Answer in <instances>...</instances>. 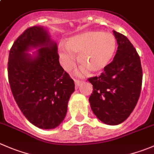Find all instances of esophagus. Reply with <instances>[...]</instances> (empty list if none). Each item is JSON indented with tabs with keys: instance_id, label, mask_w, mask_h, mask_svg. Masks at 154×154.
Listing matches in <instances>:
<instances>
[{
	"instance_id": "1",
	"label": "esophagus",
	"mask_w": 154,
	"mask_h": 154,
	"mask_svg": "<svg viewBox=\"0 0 154 154\" xmlns=\"http://www.w3.org/2000/svg\"><path fill=\"white\" fill-rule=\"evenodd\" d=\"M82 83H83V80H79V79H75V80H74V83H75L76 87H78Z\"/></svg>"
}]
</instances>
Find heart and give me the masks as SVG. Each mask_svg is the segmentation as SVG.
<instances>
[{
	"mask_svg": "<svg viewBox=\"0 0 154 154\" xmlns=\"http://www.w3.org/2000/svg\"><path fill=\"white\" fill-rule=\"evenodd\" d=\"M65 47H59V57L65 69L69 70L74 66V56L78 55L81 66L89 72L98 73L110 63L117 44L110 33L88 31L69 38Z\"/></svg>",
	"mask_w": 154,
	"mask_h": 154,
	"instance_id": "obj_1",
	"label": "heart"
}]
</instances>
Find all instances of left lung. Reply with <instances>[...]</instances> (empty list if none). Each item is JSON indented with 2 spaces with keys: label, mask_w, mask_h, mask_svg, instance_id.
I'll use <instances>...</instances> for the list:
<instances>
[{
  "label": "left lung",
  "mask_w": 154,
  "mask_h": 154,
  "mask_svg": "<svg viewBox=\"0 0 154 154\" xmlns=\"http://www.w3.org/2000/svg\"><path fill=\"white\" fill-rule=\"evenodd\" d=\"M117 53L98 77L88 79L92 84L89 96L94 114L102 123L118 125L129 117L136 106L142 84L141 59L127 37L113 31Z\"/></svg>",
  "instance_id": "1"
}]
</instances>
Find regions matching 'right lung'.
<instances>
[{
    "instance_id": "add662e5",
    "label": "right lung",
    "mask_w": 154,
    "mask_h": 154,
    "mask_svg": "<svg viewBox=\"0 0 154 154\" xmlns=\"http://www.w3.org/2000/svg\"><path fill=\"white\" fill-rule=\"evenodd\" d=\"M40 48L35 56L26 52ZM57 44L43 26L28 28L10 50L8 79L18 107L27 120L44 129L65 119L74 82L59 63Z\"/></svg>"
}]
</instances>
